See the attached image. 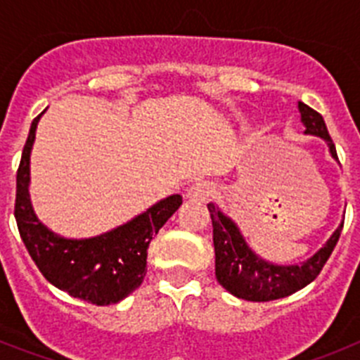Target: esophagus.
<instances>
[{"label":"esophagus","mask_w":360,"mask_h":360,"mask_svg":"<svg viewBox=\"0 0 360 360\" xmlns=\"http://www.w3.org/2000/svg\"><path fill=\"white\" fill-rule=\"evenodd\" d=\"M212 193H214V186L211 182H203L202 180V182H196L195 186H191L187 189L186 196L191 202H207L212 196Z\"/></svg>","instance_id":"obj_1"}]
</instances>
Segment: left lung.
Returning <instances> with one entry per match:
<instances>
[{
	"instance_id": "8db88e82",
	"label": "left lung",
	"mask_w": 360,
	"mask_h": 360,
	"mask_svg": "<svg viewBox=\"0 0 360 360\" xmlns=\"http://www.w3.org/2000/svg\"><path fill=\"white\" fill-rule=\"evenodd\" d=\"M301 122L304 126V135L319 136L326 142L332 158L337 160L335 146L332 136L328 135L323 117L307 104L299 103ZM212 219V241H214L216 254V279L227 292L245 301H274V299L287 297L294 292L301 290L310 285L319 276L324 263L328 262L333 247L341 236L342 224L333 231L326 243L310 256L307 262L299 265H276L257 256L249 243L245 241L240 227L234 219L224 214V211L216 203H207Z\"/></svg>"
}]
</instances>
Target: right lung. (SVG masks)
<instances>
[{
	"label": "right lung",
	"mask_w": 360,
	"mask_h": 360,
	"mask_svg": "<svg viewBox=\"0 0 360 360\" xmlns=\"http://www.w3.org/2000/svg\"><path fill=\"white\" fill-rule=\"evenodd\" d=\"M41 115L32 120L15 176L14 216L21 240L41 274L53 287L98 307L119 303L144 281L149 243L182 205V196H167L98 236L81 240L59 236L37 218L28 195L30 153Z\"/></svg>",
	"instance_id": "right-lung-1"
}]
</instances>
